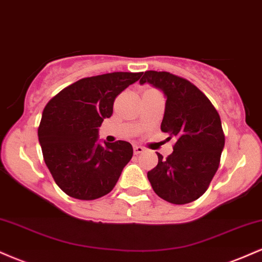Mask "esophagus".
I'll return each instance as SVG.
<instances>
[{
    "mask_svg": "<svg viewBox=\"0 0 262 262\" xmlns=\"http://www.w3.org/2000/svg\"><path fill=\"white\" fill-rule=\"evenodd\" d=\"M144 151V148L140 145H134V154L138 155V154H141V152Z\"/></svg>",
    "mask_w": 262,
    "mask_h": 262,
    "instance_id": "1",
    "label": "esophagus"
}]
</instances>
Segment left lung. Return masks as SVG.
<instances>
[{"instance_id":"8db88e82","label":"left lung","mask_w":262,"mask_h":262,"mask_svg":"<svg viewBox=\"0 0 262 262\" xmlns=\"http://www.w3.org/2000/svg\"><path fill=\"white\" fill-rule=\"evenodd\" d=\"M149 82L166 96L161 132L175 138L172 154H158V165L148 172L154 192L173 204L200 198L214 177L225 137L219 113L204 93L188 80L167 71H145Z\"/></svg>"}]
</instances>
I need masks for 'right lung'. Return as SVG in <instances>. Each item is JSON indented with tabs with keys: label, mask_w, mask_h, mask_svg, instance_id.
I'll list each match as a JSON object with an SVG mask.
<instances>
[{
	"label": "right lung",
	"mask_w": 262,
	"mask_h": 262,
	"mask_svg": "<svg viewBox=\"0 0 262 262\" xmlns=\"http://www.w3.org/2000/svg\"><path fill=\"white\" fill-rule=\"evenodd\" d=\"M143 73H110L85 77L48 102L38 138L54 181L68 196L91 201L112 191L133 156L124 140L97 143L98 127L113 113L117 96Z\"/></svg>",
	"instance_id": "1"
}]
</instances>
